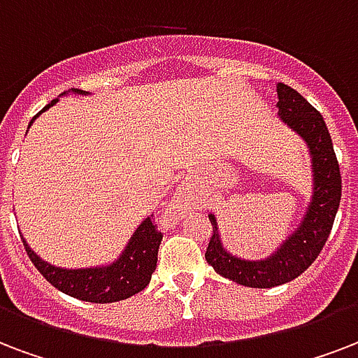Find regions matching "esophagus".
<instances>
[{
    "mask_svg": "<svg viewBox=\"0 0 358 358\" xmlns=\"http://www.w3.org/2000/svg\"><path fill=\"white\" fill-rule=\"evenodd\" d=\"M185 206H187V199L185 197H176L173 201V204H171V214H182L185 210Z\"/></svg>",
    "mask_w": 358,
    "mask_h": 358,
    "instance_id": "esophagus-1",
    "label": "esophagus"
}]
</instances>
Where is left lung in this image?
Instances as JSON below:
<instances>
[{"label":"left lung","instance_id":"1","mask_svg":"<svg viewBox=\"0 0 358 358\" xmlns=\"http://www.w3.org/2000/svg\"><path fill=\"white\" fill-rule=\"evenodd\" d=\"M278 106L283 122L304 136L308 148L312 152L315 189L312 204L299 231L278 250L276 255L266 261L252 263L229 255L222 248L220 234L215 233V217L208 215L212 223V236L204 257L220 276L229 278L245 287H276L299 278L323 250L342 199L340 165L323 116L296 90L283 82L278 84Z\"/></svg>","mask_w":358,"mask_h":358}]
</instances>
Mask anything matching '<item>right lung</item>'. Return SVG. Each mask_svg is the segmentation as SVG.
Masks as SVG:
<instances>
[{"instance_id": "right-lung-1", "label": "right lung", "mask_w": 358, "mask_h": 358, "mask_svg": "<svg viewBox=\"0 0 358 358\" xmlns=\"http://www.w3.org/2000/svg\"><path fill=\"white\" fill-rule=\"evenodd\" d=\"M75 92H82V90H75ZM56 101L58 99L50 101L41 113L50 108ZM37 116H34V120ZM34 120L29 122V125L34 124ZM152 217H146L141 223V227L136 229V233L133 234V238H131L124 255L116 263L110 264V266H105V268H58V266H52V264L45 263L43 259L37 257L27 248L26 242L24 240L22 242H24V248H26L27 257L31 259L35 268L39 270L43 278L50 285L78 300L106 304V302L129 299L133 294L141 293L150 283L152 272H154L155 264H157V250H159L161 238H163V233L152 222Z\"/></svg>"}]
</instances>
